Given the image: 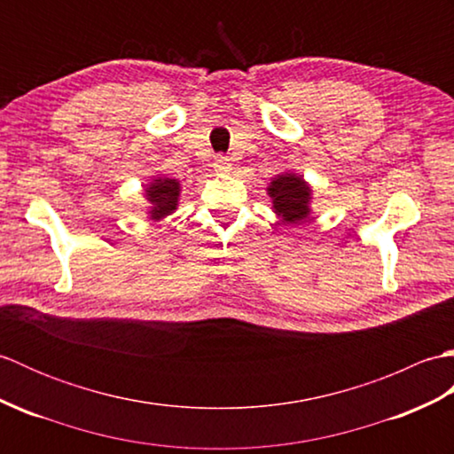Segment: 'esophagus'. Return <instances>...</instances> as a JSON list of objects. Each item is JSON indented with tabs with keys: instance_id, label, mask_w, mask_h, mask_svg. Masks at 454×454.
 I'll list each match as a JSON object with an SVG mask.
<instances>
[{
	"instance_id": "obj_1",
	"label": "esophagus",
	"mask_w": 454,
	"mask_h": 454,
	"mask_svg": "<svg viewBox=\"0 0 454 454\" xmlns=\"http://www.w3.org/2000/svg\"><path fill=\"white\" fill-rule=\"evenodd\" d=\"M212 166H215V169H216L218 173H228L230 169H232V163H230V158H228V156H216V158H215V163H212Z\"/></svg>"
}]
</instances>
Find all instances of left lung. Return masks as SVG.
<instances>
[{"instance_id": "8db88e82", "label": "left lung", "mask_w": 454, "mask_h": 454, "mask_svg": "<svg viewBox=\"0 0 454 454\" xmlns=\"http://www.w3.org/2000/svg\"><path fill=\"white\" fill-rule=\"evenodd\" d=\"M267 195L273 200L275 215L286 224H298L310 216L312 189L296 173L273 177L271 185L267 187Z\"/></svg>"}]
</instances>
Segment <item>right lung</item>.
<instances>
[{
    "label": "right lung",
    "instance_id": "right-lung-1",
    "mask_svg": "<svg viewBox=\"0 0 454 454\" xmlns=\"http://www.w3.org/2000/svg\"><path fill=\"white\" fill-rule=\"evenodd\" d=\"M179 181L169 177H156L146 187V199L150 200V218L161 220L176 212L179 202Z\"/></svg>",
    "mask_w": 454,
    "mask_h": 454
}]
</instances>
